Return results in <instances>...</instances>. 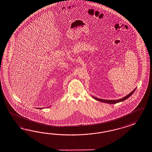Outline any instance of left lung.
Wrapping results in <instances>:
<instances>
[{
	"instance_id": "8db88e82",
	"label": "left lung",
	"mask_w": 152,
	"mask_h": 152,
	"mask_svg": "<svg viewBox=\"0 0 152 152\" xmlns=\"http://www.w3.org/2000/svg\"><path fill=\"white\" fill-rule=\"evenodd\" d=\"M136 89V88H135V89L133 91H132L130 94L127 95L126 96H125L124 98H121V99H119V100H104V99H99V98H96V97H94V96H93V98L95 99V100H98L99 101H100V102H105V103H107V104H116V103H118V102H119L124 101L126 99H128L134 93V92L135 91Z\"/></svg>"
}]
</instances>
